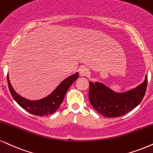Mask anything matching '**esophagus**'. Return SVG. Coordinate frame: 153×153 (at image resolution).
Instances as JSON below:
<instances>
[{"mask_svg":"<svg viewBox=\"0 0 153 153\" xmlns=\"http://www.w3.org/2000/svg\"><path fill=\"white\" fill-rule=\"evenodd\" d=\"M79 73H80V76H87L88 74H89V71H88V68H86L85 67H82L79 69Z\"/></svg>","mask_w":153,"mask_h":153,"instance_id":"obj_1","label":"esophagus"}]
</instances>
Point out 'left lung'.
<instances>
[{
	"instance_id": "8db88e82",
	"label": "left lung",
	"mask_w": 153,
	"mask_h": 153,
	"mask_svg": "<svg viewBox=\"0 0 153 153\" xmlns=\"http://www.w3.org/2000/svg\"><path fill=\"white\" fill-rule=\"evenodd\" d=\"M148 78L136 88L116 93L102 83L89 82L88 99L94 108L108 118L123 116L140 104L146 94Z\"/></svg>"
}]
</instances>
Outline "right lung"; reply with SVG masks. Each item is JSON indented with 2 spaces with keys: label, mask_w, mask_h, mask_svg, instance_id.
I'll list each match as a JSON object with an SVG mask.
<instances>
[{
  "label": "right lung",
  "mask_w": 153,
  "mask_h": 153,
  "mask_svg": "<svg viewBox=\"0 0 153 153\" xmlns=\"http://www.w3.org/2000/svg\"><path fill=\"white\" fill-rule=\"evenodd\" d=\"M78 76L79 73L76 72L71 75L70 76L67 77L60 83L59 85L50 95L37 101H30V100L20 97L18 94L15 91L13 86H11L8 74L7 75V79L9 90L15 101L27 112L35 116H43L53 114L56 109L59 108L68 89L71 84L76 80Z\"/></svg>",
  "instance_id": "1"
}]
</instances>
